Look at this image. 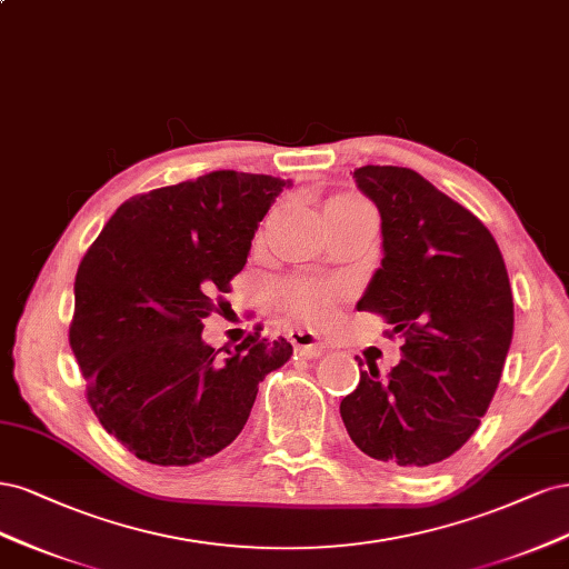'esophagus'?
<instances>
[{"instance_id": "obj_1", "label": "esophagus", "mask_w": 569, "mask_h": 569, "mask_svg": "<svg viewBox=\"0 0 569 569\" xmlns=\"http://www.w3.org/2000/svg\"><path fill=\"white\" fill-rule=\"evenodd\" d=\"M292 347H296V352L300 357H307V359H317L326 352V345L311 333V331H302V328H298V331H290L288 333Z\"/></svg>"}]
</instances>
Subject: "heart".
Segmentation results:
<instances>
[{"instance_id":"1","label":"heart","mask_w":569,"mask_h":569,"mask_svg":"<svg viewBox=\"0 0 569 569\" xmlns=\"http://www.w3.org/2000/svg\"><path fill=\"white\" fill-rule=\"evenodd\" d=\"M336 203H361V200H357L352 196H336L328 200L326 206H336ZM286 302L292 311H296V315H300L305 319H323L328 311H331L333 296H331V290H326L321 286L298 283V286H290L286 290Z\"/></svg>"}]
</instances>
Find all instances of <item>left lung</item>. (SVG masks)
Masks as SVG:
<instances>
[{
	"instance_id": "left-lung-1",
	"label": "left lung",
	"mask_w": 569,
	"mask_h": 569,
	"mask_svg": "<svg viewBox=\"0 0 569 569\" xmlns=\"http://www.w3.org/2000/svg\"><path fill=\"white\" fill-rule=\"evenodd\" d=\"M355 181L380 212L382 260L359 311L405 338L388 378L376 363L340 401L352 442L376 461L426 468L478 430L512 340V292L489 229L426 177L363 164Z\"/></svg>"
}]
</instances>
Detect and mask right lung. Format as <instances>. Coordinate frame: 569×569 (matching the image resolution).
<instances>
[{"label": "right lung", "instance_id": "add662e5", "mask_svg": "<svg viewBox=\"0 0 569 569\" xmlns=\"http://www.w3.org/2000/svg\"><path fill=\"white\" fill-rule=\"evenodd\" d=\"M290 179L217 170L122 203L80 262L70 347L108 435L153 466H193L243 430L286 338L203 342L229 281Z\"/></svg>", "mask_w": 569, "mask_h": 569}]
</instances>
